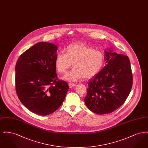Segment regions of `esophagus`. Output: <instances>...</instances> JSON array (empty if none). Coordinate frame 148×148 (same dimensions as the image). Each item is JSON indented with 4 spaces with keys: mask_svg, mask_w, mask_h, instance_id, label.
<instances>
[{
    "mask_svg": "<svg viewBox=\"0 0 148 148\" xmlns=\"http://www.w3.org/2000/svg\"><path fill=\"white\" fill-rule=\"evenodd\" d=\"M69 88H73L75 86V84H74V83H69Z\"/></svg>",
    "mask_w": 148,
    "mask_h": 148,
    "instance_id": "34e87169",
    "label": "esophagus"
}]
</instances>
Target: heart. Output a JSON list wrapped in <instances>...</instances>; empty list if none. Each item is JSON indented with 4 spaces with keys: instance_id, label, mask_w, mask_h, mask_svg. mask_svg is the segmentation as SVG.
Listing matches in <instances>:
<instances>
[{
    "instance_id": "b5f03b06",
    "label": "heart",
    "mask_w": 148,
    "mask_h": 148,
    "mask_svg": "<svg viewBox=\"0 0 148 148\" xmlns=\"http://www.w3.org/2000/svg\"><path fill=\"white\" fill-rule=\"evenodd\" d=\"M105 62L106 56L102 51L77 43L68 45L65 54H58L54 63L56 71L60 74L65 73L73 64L74 68L64 75V79L74 82L83 77L90 79L95 77L101 71Z\"/></svg>"
}]
</instances>
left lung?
<instances>
[{"label": "left lung", "mask_w": 148, "mask_h": 148, "mask_svg": "<svg viewBox=\"0 0 148 148\" xmlns=\"http://www.w3.org/2000/svg\"><path fill=\"white\" fill-rule=\"evenodd\" d=\"M106 53V66L90 80L85 104L92 112L106 114L113 112L122 106L131 91L133 75L127 56Z\"/></svg>", "instance_id": "1"}]
</instances>
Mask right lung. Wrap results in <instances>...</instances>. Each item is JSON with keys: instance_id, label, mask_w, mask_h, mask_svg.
<instances>
[{"instance_id": "right-lung-1", "label": "right lung", "mask_w": 148, "mask_h": 148, "mask_svg": "<svg viewBox=\"0 0 148 148\" xmlns=\"http://www.w3.org/2000/svg\"><path fill=\"white\" fill-rule=\"evenodd\" d=\"M58 47L38 42L18 58L15 65L16 92L30 112L45 116L62 104L69 87L57 77L55 59Z\"/></svg>"}]
</instances>
